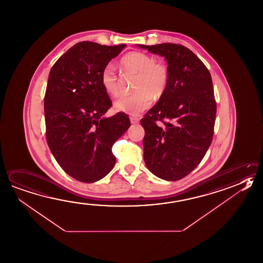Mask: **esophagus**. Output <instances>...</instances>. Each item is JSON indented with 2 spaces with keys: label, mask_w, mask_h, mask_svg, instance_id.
<instances>
[{
  "label": "esophagus",
  "mask_w": 263,
  "mask_h": 263,
  "mask_svg": "<svg viewBox=\"0 0 263 263\" xmlns=\"http://www.w3.org/2000/svg\"><path fill=\"white\" fill-rule=\"evenodd\" d=\"M130 122H131V124H137L139 122V117H138V116H130Z\"/></svg>",
  "instance_id": "obj_1"
}]
</instances>
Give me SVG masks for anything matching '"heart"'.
<instances>
[{
    "mask_svg": "<svg viewBox=\"0 0 263 263\" xmlns=\"http://www.w3.org/2000/svg\"><path fill=\"white\" fill-rule=\"evenodd\" d=\"M120 65L124 70L137 74L134 83L136 93L117 99L114 102V109L130 115H139L152 105L153 96L158 99L164 94L168 85V69L164 63L155 61L154 57L139 51L124 55ZM99 79L107 94L111 97L121 94L119 78L112 65L105 66Z\"/></svg>",
    "mask_w": 263,
    "mask_h": 263,
    "instance_id": "1",
    "label": "heart"
}]
</instances>
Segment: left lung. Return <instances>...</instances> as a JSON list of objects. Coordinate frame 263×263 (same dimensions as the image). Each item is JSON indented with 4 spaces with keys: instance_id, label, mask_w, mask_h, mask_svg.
<instances>
[{
    "instance_id": "obj_1",
    "label": "left lung",
    "mask_w": 263,
    "mask_h": 263,
    "mask_svg": "<svg viewBox=\"0 0 263 263\" xmlns=\"http://www.w3.org/2000/svg\"><path fill=\"white\" fill-rule=\"evenodd\" d=\"M168 63L164 94L144 115V161L160 179L175 181L200 164L212 142L217 103L210 72L193 51L164 43L139 45Z\"/></svg>"
}]
</instances>
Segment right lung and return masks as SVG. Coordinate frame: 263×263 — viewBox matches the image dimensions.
Here are the masks:
<instances>
[{"instance_id": "right-lung-1", "label": "right lung", "mask_w": 263, "mask_h": 263, "mask_svg": "<svg viewBox=\"0 0 263 263\" xmlns=\"http://www.w3.org/2000/svg\"><path fill=\"white\" fill-rule=\"evenodd\" d=\"M124 46L80 42L50 70L45 95L46 141L61 168L81 182L98 181L114 168L112 146L130 126L124 112L102 117L112 102L99 79Z\"/></svg>"}]
</instances>
